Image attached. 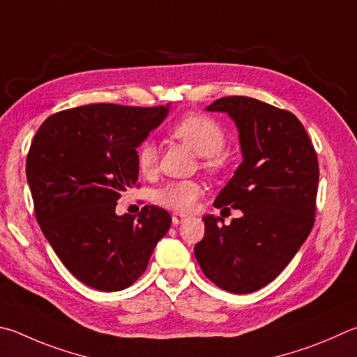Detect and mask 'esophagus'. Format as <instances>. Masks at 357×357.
Segmentation results:
<instances>
[{
    "label": "esophagus",
    "mask_w": 357,
    "mask_h": 357,
    "mask_svg": "<svg viewBox=\"0 0 357 357\" xmlns=\"http://www.w3.org/2000/svg\"><path fill=\"white\" fill-rule=\"evenodd\" d=\"M185 215H181V213H173L172 215V222H173V225H181V223H184L185 222Z\"/></svg>",
    "instance_id": "obj_1"
}]
</instances>
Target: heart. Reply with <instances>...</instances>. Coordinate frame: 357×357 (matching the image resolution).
<instances>
[{"mask_svg": "<svg viewBox=\"0 0 357 357\" xmlns=\"http://www.w3.org/2000/svg\"><path fill=\"white\" fill-rule=\"evenodd\" d=\"M172 134L203 156V165L207 172L218 173L222 170L225 165L222 150L226 145V134L217 120L204 114L185 115L172 128ZM135 162L139 172L145 176L156 172L158 148L151 140H145L139 145ZM201 195L203 187L195 181H173L156 190L154 201L167 209L190 212L195 209Z\"/></svg>", "mask_w": 357, "mask_h": 357, "instance_id": "heart-1", "label": "heart"}]
</instances>
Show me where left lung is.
Instances as JSON below:
<instances>
[{"mask_svg":"<svg viewBox=\"0 0 357 357\" xmlns=\"http://www.w3.org/2000/svg\"><path fill=\"white\" fill-rule=\"evenodd\" d=\"M206 109L236 121L243 154L213 206L243 215L229 226L203 217L195 257L220 289L251 294L287 267L312 231L319 159L301 121L286 109L248 96H225Z\"/></svg>","mask_w":357,"mask_h":357,"instance_id":"obj_1","label":"left lung"}]
</instances>
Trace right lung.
I'll list each match as a JSON object with an SVG mask.
<instances>
[{"instance_id": "right-lung-1", "label": "right lung", "mask_w": 357, "mask_h": 357, "mask_svg": "<svg viewBox=\"0 0 357 357\" xmlns=\"http://www.w3.org/2000/svg\"><path fill=\"white\" fill-rule=\"evenodd\" d=\"M167 112L168 105L100 102L50 115L37 129L26 158L36 218L57 257L89 287L132 286L170 229V213L156 206H145L137 220L115 213L137 184L135 148Z\"/></svg>"}]
</instances>
